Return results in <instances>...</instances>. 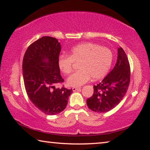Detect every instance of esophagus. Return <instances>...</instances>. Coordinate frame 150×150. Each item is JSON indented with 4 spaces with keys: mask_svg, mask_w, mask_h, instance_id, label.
<instances>
[{
    "mask_svg": "<svg viewBox=\"0 0 150 150\" xmlns=\"http://www.w3.org/2000/svg\"><path fill=\"white\" fill-rule=\"evenodd\" d=\"M72 90H73V91H74V92H75V91L81 90V87H73Z\"/></svg>",
    "mask_w": 150,
    "mask_h": 150,
    "instance_id": "34e87169",
    "label": "esophagus"
}]
</instances>
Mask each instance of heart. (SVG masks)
Wrapping results in <instances>:
<instances>
[{
  "label": "heart",
  "mask_w": 150,
  "mask_h": 150,
  "mask_svg": "<svg viewBox=\"0 0 150 150\" xmlns=\"http://www.w3.org/2000/svg\"><path fill=\"white\" fill-rule=\"evenodd\" d=\"M113 62V54L108 47L100 46L92 42L81 43L69 51V55H62L58 58L57 65L63 74L72 71L73 62H79V70L67 79L71 87H81L89 81L98 80L107 74Z\"/></svg>",
  "instance_id": "obj_1"
}]
</instances>
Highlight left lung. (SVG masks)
<instances>
[{
	"mask_svg": "<svg viewBox=\"0 0 150 150\" xmlns=\"http://www.w3.org/2000/svg\"><path fill=\"white\" fill-rule=\"evenodd\" d=\"M130 82V63L125 52L120 47L115 67L100 83L93 86V95L87 100L88 108L100 113L112 110L125 96Z\"/></svg>",
	"mask_w": 150,
	"mask_h": 150,
	"instance_id": "obj_1",
	"label": "left lung"
}]
</instances>
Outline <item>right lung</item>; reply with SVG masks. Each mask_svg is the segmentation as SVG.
<instances>
[{
  "label": "right lung",
  "instance_id": "obj_1",
  "mask_svg": "<svg viewBox=\"0 0 150 150\" xmlns=\"http://www.w3.org/2000/svg\"><path fill=\"white\" fill-rule=\"evenodd\" d=\"M61 52L55 38L44 36L30 44L22 62L25 89L31 102L47 115L60 113L66 108L72 88H55L64 79L57 60Z\"/></svg>",
  "mask_w": 150,
  "mask_h": 150
}]
</instances>
